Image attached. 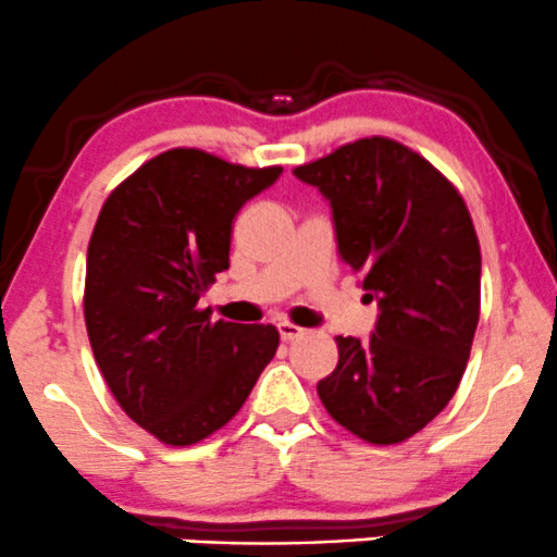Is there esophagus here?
Here are the masks:
<instances>
[{"mask_svg":"<svg viewBox=\"0 0 557 557\" xmlns=\"http://www.w3.org/2000/svg\"><path fill=\"white\" fill-rule=\"evenodd\" d=\"M276 329H278L281 342H294V338H299L305 333L302 329H299V325L286 323V320H281V323H276Z\"/></svg>","mask_w":557,"mask_h":557,"instance_id":"1","label":"esophagus"}]
</instances>
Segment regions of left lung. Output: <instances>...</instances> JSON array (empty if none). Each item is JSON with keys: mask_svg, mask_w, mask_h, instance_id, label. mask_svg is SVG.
Segmentation results:
<instances>
[{"mask_svg": "<svg viewBox=\"0 0 557 557\" xmlns=\"http://www.w3.org/2000/svg\"><path fill=\"white\" fill-rule=\"evenodd\" d=\"M294 176L329 200L338 258L377 302L368 342L336 338L320 401L362 441H407L446 409L472 351L482 273L472 215L433 163L388 137L349 143Z\"/></svg>", "mask_w": 557, "mask_h": 557, "instance_id": "obj_1", "label": "left lung"}]
</instances>
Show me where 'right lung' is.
<instances>
[{"label":"right lung","mask_w":557,"mask_h":557,"mask_svg":"<svg viewBox=\"0 0 557 557\" xmlns=\"http://www.w3.org/2000/svg\"><path fill=\"white\" fill-rule=\"evenodd\" d=\"M284 169L195 148L143 163L103 202L85 263V325L129 420L193 446L232 420L278 349L273 325L219 320L198 302L228 268L239 208Z\"/></svg>","instance_id":"right-lung-1"}]
</instances>
